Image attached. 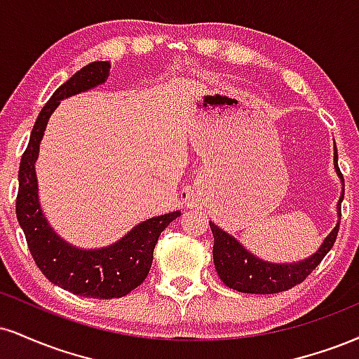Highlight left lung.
<instances>
[{"label": "left lung", "mask_w": 359, "mask_h": 359, "mask_svg": "<svg viewBox=\"0 0 359 359\" xmlns=\"http://www.w3.org/2000/svg\"><path fill=\"white\" fill-rule=\"evenodd\" d=\"M334 168L336 174L343 184V192L338 201V222L332 231L325 237L314 254L306 259L294 262H269L249 252L234 236L227 234L221 227L209 222L214 236V266L219 278L226 286L236 289L239 292L249 294H276V292L287 291L296 284L303 283L323 261V257L330 252L339 231L341 221V202L344 197V179L338 167V150L334 149Z\"/></svg>", "instance_id": "left-lung-1"}]
</instances>
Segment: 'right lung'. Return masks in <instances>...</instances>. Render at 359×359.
<instances>
[{
  "mask_svg": "<svg viewBox=\"0 0 359 359\" xmlns=\"http://www.w3.org/2000/svg\"><path fill=\"white\" fill-rule=\"evenodd\" d=\"M110 62H93L81 68L60 86L43 107L29 135V142L18 172L16 217L29 248V252L43 274L56 286L76 296L111 299L127 296L144 283L154 261L158 236L180 210L157 215L137 224L116 243L97 249H81L60 237L46 221L38 196L34 163L40 154V142L50 116L65 98L105 83Z\"/></svg>",
  "mask_w": 359,
  "mask_h": 359,
  "instance_id": "right-lung-1",
  "label": "right lung"
}]
</instances>
